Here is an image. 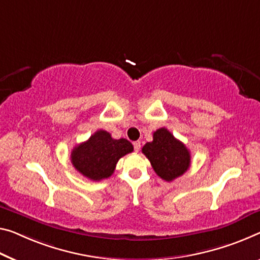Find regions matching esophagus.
Segmentation results:
<instances>
[{
    "instance_id": "1",
    "label": "esophagus",
    "mask_w": 260,
    "mask_h": 260,
    "mask_svg": "<svg viewBox=\"0 0 260 260\" xmlns=\"http://www.w3.org/2000/svg\"><path fill=\"white\" fill-rule=\"evenodd\" d=\"M134 149L136 152H138L139 150H141V142H135L134 143Z\"/></svg>"
}]
</instances>
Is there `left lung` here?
Here are the masks:
<instances>
[{
  "instance_id": "1",
  "label": "left lung",
  "mask_w": 260,
  "mask_h": 260,
  "mask_svg": "<svg viewBox=\"0 0 260 260\" xmlns=\"http://www.w3.org/2000/svg\"><path fill=\"white\" fill-rule=\"evenodd\" d=\"M142 152L149 159L152 169L165 181H173L190 166V153L185 144L166 127L153 133V141L143 146Z\"/></svg>"
}]
</instances>
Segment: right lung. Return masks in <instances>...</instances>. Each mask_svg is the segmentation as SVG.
<instances>
[{
  "instance_id": "add662e5",
  "label": "right lung",
  "mask_w": 260,
  "mask_h": 260,
  "mask_svg": "<svg viewBox=\"0 0 260 260\" xmlns=\"http://www.w3.org/2000/svg\"><path fill=\"white\" fill-rule=\"evenodd\" d=\"M133 151V144L125 138L114 139L107 131L98 130L88 141L74 147L71 161L83 177L100 181L109 178L119 159Z\"/></svg>"
}]
</instances>
